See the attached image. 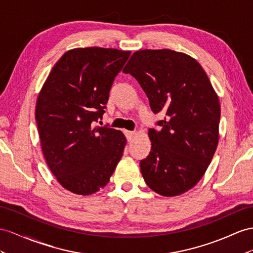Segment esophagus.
Returning a JSON list of instances; mask_svg holds the SVG:
<instances>
[{
    "instance_id": "1",
    "label": "esophagus",
    "mask_w": 253,
    "mask_h": 253,
    "mask_svg": "<svg viewBox=\"0 0 253 253\" xmlns=\"http://www.w3.org/2000/svg\"><path fill=\"white\" fill-rule=\"evenodd\" d=\"M125 135L128 141H131L135 137V131H130V130H125Z\"/></svg>"
}]
</instances>
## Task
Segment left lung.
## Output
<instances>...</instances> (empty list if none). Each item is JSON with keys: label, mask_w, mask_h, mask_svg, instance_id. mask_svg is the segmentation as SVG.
<instances>
[{"label": "left lung", "mask_w": 253, "mask_h": 253, "mask_svg": "<svg viewBox=\"0 0 253 253\" xmlns=\"http://www.w3.org/2000/svg\"><path fill=\"white\" fill-rule=\"evenodd\" d=\"M140 83L161 131L148 130L151 153L141 160L146 185L164 197L179 196L202 178L219 141L220 102L202 66L170 49L139 50L124 68Z\"/></svg>", "instance_id": "8db88e82"}]
</instances>
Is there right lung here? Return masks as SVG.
Here are the masks:
<instances>
[{"instance_id": "add662e5", "label": "right lung", "mask_w": 253, "mask_h": 253, "mask_svg": "<svg viewBox=\"0 0 253 253\" xmlns=\"http://www.w3.org/2000/svg\"><path fill=\"white\" fill-rule=\"evenodd\" d=\"M129 55L112 48L68 50L38 94L35 119L43 157L70 192L89 196L103 188L123 156L124 133L93 123L105 113L114 78Z\"/></svg>"}]
</instances>
